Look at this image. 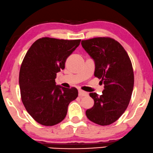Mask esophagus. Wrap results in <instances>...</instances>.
<instances>
[{
    "instance_id": "1",
    "label": "esophagus",
    "mask_w": 153,
    "mask_h": 153,
    "mask_svg": "<svg viewBox=\"0 0 153 153\" xmlns=\"http://www.w3.org/2000/svg\"><path fill=\"white\" fill-rule=\"evenodd\" d=\"M78 94H79V96H80V97H83V96H86L88 95L87 92L84 91L82 90H80V89L78 91Z\"/></svg>"
}]
</instances>
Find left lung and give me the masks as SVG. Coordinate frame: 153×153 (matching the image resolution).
<instances>
[{
	"label": "left lung",
	"instance_id": "obj_1",
	"mask_svg": "<svg viewBox=\"0 0 153 153\" xmlns=\"http://www.w3.org/2000/svg\"><path fill=\"white\" fill-rule=\"evenodd\" d=\"M94 60V76L104 84L101 95L90 93L94 106L86 111L87 117L100 126L119 119L130 102L134 87V72L130 59L121 45L109 37H96L81 42Z\"/></svg>",
	"mask_w": 153,
	"mask_h": 153
}]
</instances>
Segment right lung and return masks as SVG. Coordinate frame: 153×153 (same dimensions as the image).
<instances>
[{
	"label": "right lung",
	"instance_id": "add662e5",
	"mask_svg": "<svg viewBox=\"0 0 153 153\" xmlns=\"http://www.w3.org/2000/svg\"><path fill=\"white\" fill-rule=\"evenodd\" d=\"M80 41L39 39L23 60L19 72L21 100L29 114L41 125L52 126L62 121L69 103L78 96L76 88L56 85L55 78Z\"/></svg>",
	"mask_w": 153,
	"mask_h": 153
}]
</instances>
